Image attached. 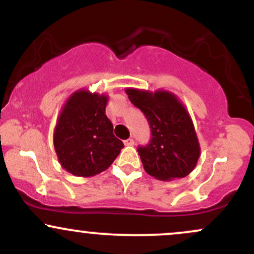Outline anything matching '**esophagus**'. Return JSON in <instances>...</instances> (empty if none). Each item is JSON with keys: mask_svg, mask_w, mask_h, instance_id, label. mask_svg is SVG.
<instances>
[{"mask_svg": "<svg viewBox=\"0 0 254 254\" xmlns=\"http://www.w3.org/2000/svg\"><path fill=\"white\" fill-rule=\"evenodd\" d=\"M133 143H135V142H133L132 138H127V141H124L125 145H133Z\"/></svg>", "mask_w": 254, "mask_h": 254, "instance_id": "obj_1", "label": "esophagus"}]
</instances>
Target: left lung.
Listing matches in <instances>:
<instances>
[{
	"label": "left lung",
	"mask_w": 254,
	"mask_h": 254,
	"mask_svg": "<svg viewBox=\"0 0 254 254\" xmlns=\"http://www.w3.org/2000/svg\"><path fill=\"white\" fill-rule=\"evenodd\" d=\"M125 93L150 125V143L137 149L145 172L164 182L189 176L199 159L200 145L185 105L165 89L127 88Z\"/></svg>",
	"instance_id": "left-lung-1"
}]
</instances>
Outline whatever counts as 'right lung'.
<instances>
[{
	"mask_svg": "<svg viewBox=\"0 0 254 254\" xmlns=\"http://www.w3.org/2000/svg\"><path fill=\"white\" fill-rule=\"evenodd\" d=\"M109 95L75 90L65 100L54 130V147L68 173L88 178L106 171L119 155L123 142L113 135L106 117Z\"/></svg>",
	"mask_w": 254,
	"mask_h": 254,
	"instance_id": "1",
	"label": "right lung"
}]
</instances>
